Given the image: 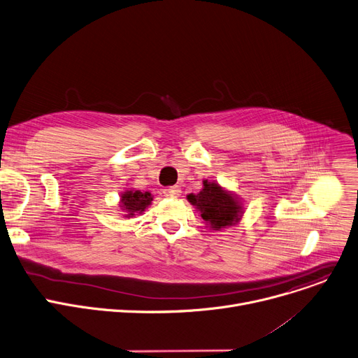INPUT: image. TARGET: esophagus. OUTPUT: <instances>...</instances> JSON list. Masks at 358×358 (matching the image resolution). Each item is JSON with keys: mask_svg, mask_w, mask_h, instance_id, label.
<instances>
[{"mask_svg": "<svg viewBox=\"0 0 358 358\" xmlns=\"http://www.w3.org/2000/svg\"><path fill=\"white\" fill-rule=\"evenodd\" d=\"M180 193H182V190H180L179 186H171V187L164 189V194L166 197H179Z\"/></svg>", "mask_w": 358, "mask_h": 358, "instance_id": "1", "label": "esophagus"}]
</instances>
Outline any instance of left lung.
Returning a JSON list of instances; mask_svg holds the SVG:
<instances>
[{
    "label": "left lung",
    "mask_w": 358,
    "mask_h": 358,
    "mask_svg": "<svg viewBox=\"0 0 358 358\" xmlns=\"http://www.w3.org/2000/svg\"><path fill=\"white\" fill-rule=\"evenodd\" d=\"M187 201L201 212L206 226L213 230L237 224L245 213L237 194L226 190L217 182L203 180V189L196 194H187Z\"/></svg>",
    "instance_id": "8db88e82"
}]
</instances>
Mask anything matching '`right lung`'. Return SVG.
<instances>
[{
	"label": "right lung",
	"instance_id": "right-lung-1",
	"mask_svg": "<svg viewBox=\"0 0 358 358\" xmlns=\"http://www.w3.org/2000/svg\"><path fill=\"white\" fill-rule=\"evenodd\" d=\"M152 201L153 196L149 192L128 189L121 193L119 208L125 213V217H134L135 215H142L145 209L152 203Z\"/></svg>",
	"mask_w": 358,
	"mask_h": 358
}]
</instances>
